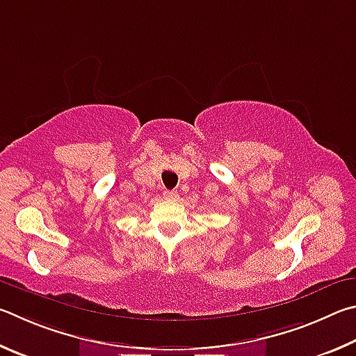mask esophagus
I'll list each match as a JSON object with an SVG mask.
<instances>
[{"label": "esophagus", "mask_w": 356, "mask_h": 356, "mask_svg": "<svg viewBox=\"0 0 356 356\" xmlns=\"http://www.w3.org/2000/svg\"><path fill=\"white\" fill-rule=\"evenodd\" d=\"M162 197H164L165 200H177L178 192L177 191H164V194H162Z\"/></svg>", "instance_id": "34e87169"}]
</instances>
